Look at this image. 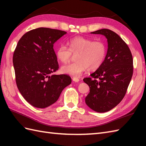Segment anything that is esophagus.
Segmentation results:
<instances>
[{
    "label": "esophagus",
    "instance_id": "esophagus-1",
    "mask_svg": "<svg viewBox=\"0 0 146 146\" xmlns=\"http://www.w3.org/2000/svg\"><path fill=\"white\" fill-rule=\"evenodd\" d=\"M73 81H74V80H73Z\"/></svg>",
    "mask_w": 146,
    "mask_h": 146
}]
</instances>
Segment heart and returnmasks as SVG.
Wrapping results in <instances>:
<instances>
[{"label":"heart","mask_w":146,"mask_h":146,"mask_svg":"<svg viewBox=\"0 0 146 146\" xmlns=\"http://www.w3.org/2000/svg\"><path fill=\"white\" fill-rule=\"evenodd\" d=\"M80 56H81V58L83 59V60L85 61V63H86L88 61V60H90V59H92V58H94L95 56V52L92 50L86 51V52H85V53L80 54ZM99 63H100V58L98 57L97 58H95V60L93 61L92 65V66H94V68L95 69V68H96L98 66ZM82 94H85L86 92L82 91Z\"/></svg>","instance_id":"b5f03b06"}]
</instances>
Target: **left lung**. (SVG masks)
Here are the masks:
<instances>
[{
    "label": "left lung",
    "mask_w": 146,
    "mask_h": 146,
    "mask_svg": "<svg viewBox=\"0 0 146 146\" xmlns=\"http://www.w3.org/2000/svg\"><path fill=\"white\" fill-rule=\"evenodd\" d=\"M66 33L39 27L24 35L13 55L17 88L32 106L44 108L56 102L63 89L71 84L66 75H56L57 57L53 44Z\"/></svg>",
    "instance_id": "left-lung-1"
}]
</instances>
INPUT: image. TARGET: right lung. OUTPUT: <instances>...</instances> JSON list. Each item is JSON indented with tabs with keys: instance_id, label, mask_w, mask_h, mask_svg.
Instances as JSON below:
<instances>
[{
	"instance_id": "obj_1",
	"label": "right lung",
	"mask_w": 146,
	"mask_h": 146,
	"mask_svg": "<svg viewBox=\"0 0 146 146\" xmlns=\"http://www.w3.org/2000/svg\"><path fill=\"white\" fill-rule=\"evenodd\" d=\"M101 35L107 40V51L104 61L91 78L83 81L90 87L85 103L97 112L110 111L122 101L133 74L131 52L120 37L113 31L102 29L90 33Z\"/></svg>"
}]
</instances>
